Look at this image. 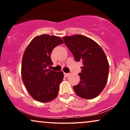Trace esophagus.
Returning a JSON list of instances; mask_svg holds the SVG:
<instances>
[{"mask_svg":"<svg viewBox=\"0 0 130 130\" xmlns=\"http://www.w3.org/2000/svg\"><path fill=\"white\" fill-rule=\"evenodd\" d=\"M68 75H69V73H64V77H67Z\"/></svg>","mask_w":130,"mask_h":130,"instance_id":"esophagus-1","label":"esophagus"}]
</instances>
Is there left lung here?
Wrapping results in <instances>:
<instances>
[{
    "instance_id": "left-lung-1",
    "label": "left lung",
    "mask_w": 130,
    "mask_h": 130,
    "mask_svg": "<svg viewBox=\"0 0 130 130\" xmlns=\"http://www.w3.org/2000/svg\"><path fill=\"white\" fill-rule=\"evenodd\" d=\"M63 39L76 61L83 65L79 73L80 81L73 86L74 92L83 99L95 98L104 90L108 80L109 64L104 51L96 42L83 35Z\"/></svg>"
}]
</instances>
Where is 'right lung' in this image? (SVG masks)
<instances>
[{
	"label": "right lung",
	"mask_w": 130,
	"mask_h": 130,
	"mask_svg": "<svg viewBox=\"0 0 130 130\" xmlns=\"http://www.w3.org/2000/svg\"><path fill=\"white\" fill-rule=\"evenodd\" d=\"M63 43L60 37L44 34L35 37L25 51L22 61V80L30 95L40 102H48L57 96L64 74L48 69L53 62L51 53Z\"/></svg>",
	"instance_id": "obj_1"
}]
</instances>
